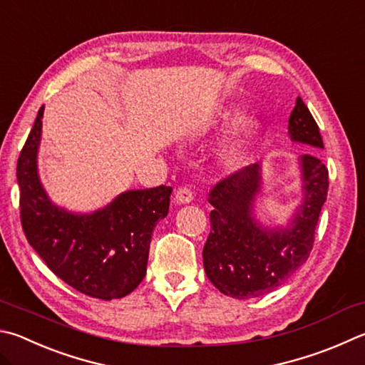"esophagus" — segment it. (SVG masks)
<instances>
[{
	"label": "esophagus",
	"instance_id": "1",
	"mask_svg": "<svg viewBox=\"0 0 365 365\" xmlns=\"http://www.w3.org/2000/svg\"><path fill=\"white\" fill-rule=\"evenodd\" d=\"M193 193H191V190L190 188H187V187H183V188H178L177 191H175V197H174V201L177 202V204H190L191 201H193Z\"/></svg>",
	"mask_w": 365,
	"mask_h": 365
}]
</instances>
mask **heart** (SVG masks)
<instances>
[{
    "label": "heart",
    "mask_w": 365,
    "mask_h": 365,
    "mask_svg": "<svg viewBox=\"0 0 365 365\" xmlns=\"http://www.w3.org/2000/svg\"><path fill=\"white\" fill-rule=\"evenodd\" d=\"M241 119H242V113L240 110L225 111V113L218 116V119L214 123V129L227 130L230 128H233V125H236ZM257 137H258V124L257 123L244 124L241 129H237V132H235L233 137L228 138V140L223 143V147L220 148V153H218L220 163L223 165H228V168H233V165L240 164L249 153L252 143L255 142Z\"/></svg>",
    "instance_id": "1"
}]
</instances>
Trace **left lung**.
I'll return each mask as SVG.
<instances>
[{"label": "left lung", "mask_w": 365, "mask_h": 365, "mask_svg": "<svg viewBox=\"0 0 365 365\" xmlns=\"http://www.w3.org/2000/svg\"><path fill=\"white\" fill-rule=\"evenodd\" d=\"M294 143L324 150L319 128L297 97L289 118ZM302 201L286 225H263L255 205L263 188L262 164H250L218 182L209 195L210 233L202 260L209 281L222 294L246 300L273 292L308 260L314 230L329 188V172L319 158H298Z\"/></svg>", "instance_id": "left-lung-1"}]
</instances>
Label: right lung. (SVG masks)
Wrapping results in <instances>:
<instances>
[{
  "label": "right lung",
  "instance_id": "1",
  "mask_svg": "<svg viewBox=\"0 0 365 365\" xmlns=\"http://www.w3.org/2000/svg\"><path fill=\"white\" fill-rule=\"evenodd\" d=\"M44 107L39 108L17 161L21 220L30 246L49 269L84 295H129L147 274L156 223L168 217L172 188L128 190L94 212L52 202L38 172Z\"/></svg>",
  "mask_w": 365,
  "mask_h": 365
}]
</instances>
